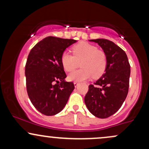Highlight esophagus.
I'll return each instance as SVG.
<instances>
[{
  "instance_id": "34e87169",
  "label": "esophagus",
  "mask_w": 149,
  "mask_h": 149,
  "mask_svg": "<svg viewBox=\"0 0 149 149\" xmlns=\"http://www.w3.org/2000/svg\"><path fill=\"white\" fill-rule=\"evenodd\" d=\"M73 84H74L75 87H77L78 85V82H74V83H73Z\"/></svg>"
}]
</instances>
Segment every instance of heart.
I'll return each mask as SVG.
<instances>
[{"label": "heart", "instance_id": "heart-1", "mask_svg": "<svg viewBox=\"0 0 149 149\" xmlns=\"http://www.w3.org/2000/svg\"><path fill=\"white\" fill-rule=\"evenodd\" d=\"M72 52L73 56L68 52L61 54V62L64 70L72 71L79 66V63L82 69L69 73V80L85 81L92 76L99 78L104 73L107 64V55L96 46L81 42L73 46Z\"/></svg>", "mask_w": 149, "mask_h": 149}]
</instances>
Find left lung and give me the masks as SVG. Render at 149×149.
<instances>
[{"mask_svg":"<svg viewBox=\"0 0 149 149\" xmlns=\"http://www.w3.org/2000/svg\"><path fill=\"white\" fill-rule=\"evenodd\" d=\"M107 55L105 73L93 85H89L85 103L92 115L107 118L119 110L129 89L130 65L123 49L107 39H95Z\"/></svg>","mask_w":149,"mask_h":149,"instance_id":"8db88e82","label":"left lung"}]
</instances>
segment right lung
<instances>
[{
    "label": "right lung",
    "mask_w": 149,
    "mask_h": 149,
    "mask_svg": "<svg viewBox=\"0 0 149 149\" xmlns=\"http://www.w3.org/2000/svg\"><path fill=\"white\" fill-rule=\"evenodd\" d=\"M76 42L73 39L49 36L30 51L25 66L27 93L34 107L44 115L60 112L74 90L73 82L64 80L66 75L61 57Z\"/></svg>",
    "instance_id": "add662e5"
}]
</instances>
